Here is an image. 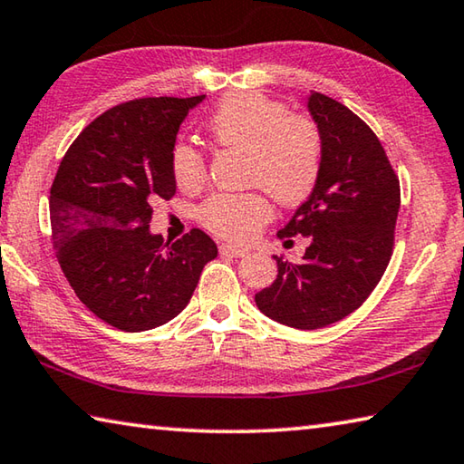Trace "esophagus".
<instances>
[{
    "instance_id": "esophagus-1",
    "label": "esophagus",
    "mask_w": 464,
    "mask_h": 464,
    "mask_svg": "<svg viewBox=\"0 0 464 464\" xmlns=\"http://www.w3.org/2000/svg\"><path fill=\"white\" fill-rule=\"evenodd\" d=\"M221 254L223 256H233V257H243V256L249 254V249L247 247H239V246H231V243H223Z\"/></svg>"
}]
</instances>
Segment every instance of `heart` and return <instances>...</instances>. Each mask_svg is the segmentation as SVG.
Returning a JSON list of instances; mask_svg holds the SVG:
<instances>
[{
    "label": "heart",
    "mask_w": 464,
    "mask_h": 464,
    "mask_svg": "<svg viewBox=\"0 0 464 464\" xmlns=\"http://www.w3.org/2000/svg\"><path fill=\"white\" fill-rule=\"evenodd\" d=\"M208 132L221 147L247 153L246 179L268 192L282 207H295L313 192L324 160L317 124L290 114L285 102L257 92L225 98L208 119ZM171 174L182 190H196L207 178L198 149L178 143L171 151ZM272 215L262 192L213 194L198 208L200 223L227 239H249Z\"/></svg>",
    "instance_id": "b5f03b06"
}]
</instances>
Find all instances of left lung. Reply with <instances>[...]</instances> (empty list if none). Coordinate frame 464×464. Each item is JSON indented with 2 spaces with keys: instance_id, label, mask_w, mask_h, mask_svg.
Segmentation results:
<instances>
[{
  "instance_id": "obj_1",
  "label": "left lung",
  "mask_w": 464,
  "mask_h": 464,
  "mask_svg": "<svg viewBox=\"0 0 464 464\" xmlns=\"http://www.w3.org/2000/svg\"><path fill=\"white\" fill-rule=\"evenodd\" d=\"M309 112L324 140L319 179L278 237L304 235L301 262L274 256L278 276L256 295L266 317L319 329L348 317L387 270L401 204L399 178L371 127L334 98L313 92Z\"/></svg>"
}]
</instances>
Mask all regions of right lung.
<instances>
[{
  "instance_id": "right-lung-1",
  "label": "right lung",
  "mask_w": 464,
  "mask_h": 464,
  "mask_svg": "<svg viewBox=\"0 0 464 464\" xmlns=\"http://www.w3.org/2000/svg\"><path fill=\"white\" fill-rule=\"evenodd\" d=\"M204 96L139 98L106 110L67 149L51 188L61 270L93 315L122 332L160 327L190 303L217 243L149 231L151 202L176 194L171 151Z\"/></svg>"
}]
</instances>
